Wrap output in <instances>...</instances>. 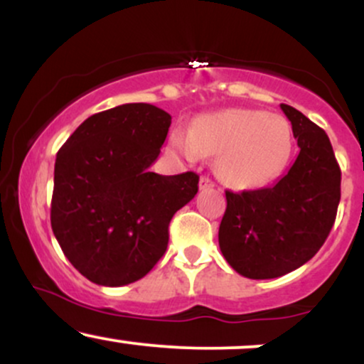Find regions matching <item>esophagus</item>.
I'll return each mask as SVG.
<instances>
[{
	"label": "esophagus",
	"mask_w": 364,
	"mask_h": 364,
	"mask_svg": "<svg viewBox=\"0 0 364 364\" xmlns=\"http://www.w3.org/2000/svg\"><path fill=\"white\" fill-rule=\"evenodd\" d=\"M212 186H214V183H212L210 178L207 176L200 178V190H207V188H212Z\"/></svg>",
	"instance_id": "34e87169"
}]
</instances>
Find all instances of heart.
<instances>
[{
    "instance_id": "b5f03b06",
    "label": "heart",
    "mask_w": 364,
    "mask_h": 364,
    "mask_svg": "<svg viewBox=\"0 0 364 364\" xmlns=\"http://www.w3.org/2000/svg\"><path fill=\"white\" fill-rule=\"evenodd\" d=\"M173 156L195 162L214 157L225 185L257 188L279 174L291 152V127L282 116L258 109H223L198 116L190 133L174 129Z\"/></svg>"
}]
</instances>
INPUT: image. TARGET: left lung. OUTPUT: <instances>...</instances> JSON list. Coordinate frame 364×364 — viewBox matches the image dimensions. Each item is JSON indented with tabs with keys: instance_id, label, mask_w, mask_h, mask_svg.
I'll return each mask as SVG.
<instances>
[{
	"instance_id": "obj_1",
	"label": "left lung",
	"mask_w": 364,
	"mask_h": 364,
	"mask_svg": "<svg viewBox=\"0 0 364 364\" xmlns=\"http://www.w3.org/2000/svg\"><path fill=\"white\" fill-rule=\"evenodd\" d=\"M299 154L274 186L232 193L219 228L229 265L248 279H275L301 267L327 240L341 200V168L327 133L281 104Z\"/></svg>"
}]
</instances>
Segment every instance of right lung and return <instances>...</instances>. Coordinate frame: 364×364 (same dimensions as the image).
<instances>
[{"label":"right lung","mask_w":364,"mask_h":364,"mask_svg":"<svg viewBox=\"0 0 364 364\" xmlns=\"http://www.w3.org/2000/svg\"><path fill=\"white\" fill-rule=\"evenodd\" d=\"M169 127L171 114L152 104H123L87 118L58 152L53 232L94 284L118 287L147 275L168 248L173 215L198 191L191 171L149 169Z\"/></svg>","instance_id":"obj_1"}]
</instances>
